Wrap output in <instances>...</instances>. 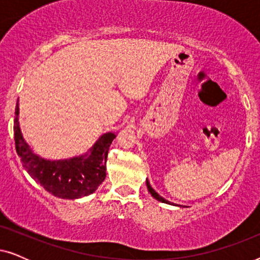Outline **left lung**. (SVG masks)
<instances>
[{"label":"left lung","mask_w":260,"mask_h":260,"mask_svg":"<svg viewBox=\"0 0 260 260\" xmlns=\"http://www.w3.org/2000/svg\"><path fill=\"white\" fill-rule=\"evenodd\" d=\"M147 187H148V190H149V193H150L152 197H154L156 200H158V201H161V202H165V204H169L170 205V202L168 201V200H166L165 198H162L161 195H159L158 193H156L155 191V189L154 188H152L151 186H150V182H149V180L147 179Z\"/></svg>","instance_id":"8db88e82"}]
</instances>
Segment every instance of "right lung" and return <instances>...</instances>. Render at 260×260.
<instances>
[{
    "label": "right lung",
    "instance_id": "1",
    "mask_svg": "<svg viewBox=\"0 0 260 260\" xmlns=\"http://www.w3.org/2000/svg\"><path fill=\"white\" fill-rule=\"evenodd\" d=\"M115 134H104L88 154L70 159L49 161L35 155L23 140L19 125V101L14 119V140L23 168L48 193L61 199L87 197L102 184L106 176V158Z\"/></svg>",
    "mask_w": 260,
    "mask_h": 260
}]
</instances>
